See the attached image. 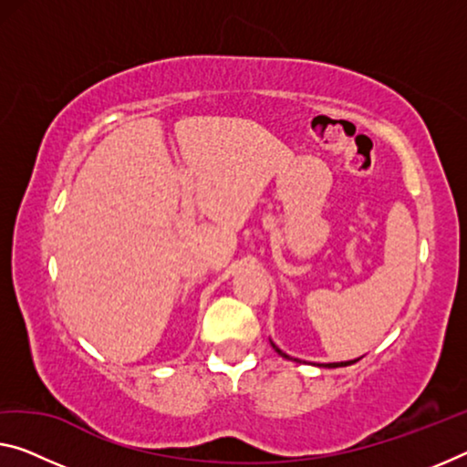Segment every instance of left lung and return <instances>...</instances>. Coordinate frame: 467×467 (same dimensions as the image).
I'll return each mask as SVG.
<instances>
[{
    "label": "left lung",
    "instance_id": "1",
    "mask_svg": "<svg viewBox=\"0 0 467 467\" xmlns=\"http://www.w3.org/2000/svg\"><path fill=\"white\" fill-rule=\"evenodd\" d=\"M271 344H274V342H271ZM274 348H275V353H277V355H282V357H285V358H290L288 355L282 353V350H279V348L275 347V344H274ZM294 361H296V358H294ZM357 361H358V358H355V361H344V363H327L326 368H344V365H353V363H357Z\"/></svg>",
    "mask_w": 467,
    "mask_h": 467
}]
</instances>
